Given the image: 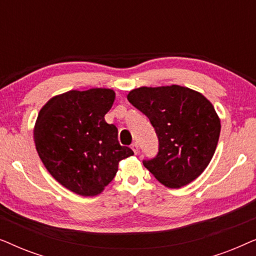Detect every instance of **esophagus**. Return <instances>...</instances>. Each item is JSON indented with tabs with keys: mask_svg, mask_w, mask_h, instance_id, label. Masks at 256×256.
<instances>
[{
	"mask_svg": "<svg viewBox=\"0 0 256 256\" xmlns=\"http://www.w3.org/2000/svg\"><path fill=\"white\" fill-rule=\"evenodd\" d=\"M130 148L132 149V152H134L135 154H138V142H134V143H132Z\"/></svg>",
	"mask_w": 256,
	"mask_h": 256,
	"instance_id": "obj_1",
	"label": "esophagus"
}]
</instances>
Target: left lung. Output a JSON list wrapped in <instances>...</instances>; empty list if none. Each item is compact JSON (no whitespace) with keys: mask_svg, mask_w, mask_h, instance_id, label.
I'll use <instances>...</instances> for the list:
<instances>
[{"mask_svg":"<svg viewBox=\"0 0 256 256\" xmlns=\"http://www.w3.org/2000/svg\"><path fill=\"white\" fill-rule=\"evenodd\" d=\"M128 101L152 122L158 138V152L143 166L160 183L180 188L206 169L214 155L220 118L202 93L171 85L138 87Z\"/></svg>","mask_w":256,"mask_h":256,"instance_id":"1","label":"left lung"}]
</instances>
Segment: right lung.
I'll return each instance as SVG.
<instances>
[{
	"label": "right lung",
	"instance_id": "1",
	"mask_svg": "<svg viewBox=\"0 0 256 256\" xmlns=\"http://www.w3.org/2000/svg\"><path fill=\"white\" fill-rule=\"evenodd\" d=\"M110 88L68 90L51 98L38 113L34 140L51 176L76 194L104 191L118 162L134 155L118 141V128L104 121L113 106Z\"/></svg>",
	"mask_w": 256,
	"mask_h": 256
}]
</instances>
